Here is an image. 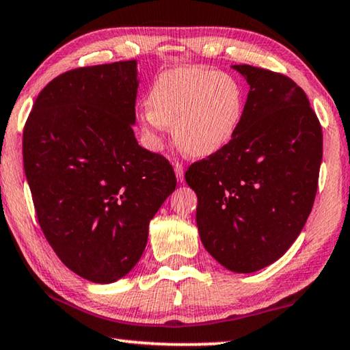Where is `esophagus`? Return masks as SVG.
Wrapping results in <instances>:
<instances>
[{"label": "esophagus", "mask_w": 350, "mask_h": 350, "mask_svg": "<svg viewBox=\"0 0 350 350\" xmlns=\"http://www.w3.org/2000/svg\"><path fill=\"white\" fill-rule=\"evenodd\" d=\"M174 169H175V174H176V178H178V181L180 183L185 181V165H183L181 163H175Z\"/></svg>", "instance_id": "obj_1"}]
</instances>
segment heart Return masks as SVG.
<instances>
[{"instance_id": "b5f03b06", "label": "heart", "mask_w": 350, "mask_h": 350, "mask_svg": "<svg viewBox=\"0 0 350 350\" xmlns=\"http://www.w3.org/2000/svg\"><path fill=\"white\" fill-rule=\"evenodd\" d=\"M149 110L139 122L152 146L161 144L164 126L183 152L207 157L229 143L240 126L244 94L238 79L209 69L167 70L153 81Z\"/></svg>"}]
</instances>
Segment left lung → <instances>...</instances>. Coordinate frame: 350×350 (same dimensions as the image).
Masks as SVG:
<instances>
[{
  "label": "left lung",
  "mask_w": 350,
  "mask_h": 350,
  "mask_svg": "<svg viewBox=\"0 0 350 350\" xmlns=\"http://www.w3.org/2000/svg\"><path fill=\"white\" fill-rule=\"evenodd\" d=\"M232 67L250 85L240 126L185 176L198 197L203 246L229 271L249 273L284 255L308 221L323 131L304 90L289 77L249 64Z\"/></svg>",
  "instance_id": "obj_1"
}]
</instances>
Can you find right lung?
I'll list each match as a JSON object with an SVG mask.
<instances>
[{"instance_id":"right-lung-1","label":"right lung","mask_w":350,"mask_h":350,"mask_svg":"<svg viewBox=\"0 0 350 350\" xmlns=\"http://www.w3.org/2000/svg\"><path fill=\"white\" fill-rule=\"evenodd\" d=\"M137 61L67 70L40 92L23 131L40 228L64 265L94 283L124 277L175 191L172 164L138 146Z\"/></svg>"}]
</instances>
